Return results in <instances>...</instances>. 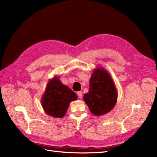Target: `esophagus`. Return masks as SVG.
<instances>
[{
	"mask_svg": "<svg viewBox=\"0 0 157 157\" xmlns=\"http://www.w3.org/2000/svg\"><path fill=\"white\" fill-rule=\"evenodd\" d=\"M77 96H78V97L79 98L81 99L82 97V92H77Z\"/></svg>",
	"mask_w": 157,
	"mask_h": 157,
	"instance_id": "34e87169",
	"label": "esophagus"
}]
</instances>
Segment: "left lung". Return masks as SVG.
<instances>
[{
    "label": "left lung",
    "mask_w": 157,
    "mask_h": 157,
    "mask_svg": "<svg viewBox=\"0 0 157 157\" xmlns=\"http://www.w3.org/2000/svg\"><path fill=\"white\" fill-rule=\"evenodd\" d=\"M118 93L110 74L103 67L96 68L90 79L89 91L84 95V101L93 115H105L114 108Z\"/></svg>",
    "instance_id": "left-lung-1"
}]
</instances>
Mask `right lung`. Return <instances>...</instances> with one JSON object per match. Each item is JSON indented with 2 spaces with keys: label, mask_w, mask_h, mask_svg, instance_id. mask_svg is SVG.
Masks as SVG:
<instances>
[{
  "label": "right lung",
  "mask_w": 157,
  "mask_h": 157,
  "mask_svg": "<svg viewBox=\"0 0 157 157\" xmlns=\"http://www.w3.org/2000/svg\"><path fill=\"white\" fill-rule=\"evenodd\" d=\"M77 96L67 86L60 81L58 76L50 79L41 98V103L45 113L54 118H62L72 101Z\"/></svg>",
  "instance_id": "add662e5"
}]
</instances>
